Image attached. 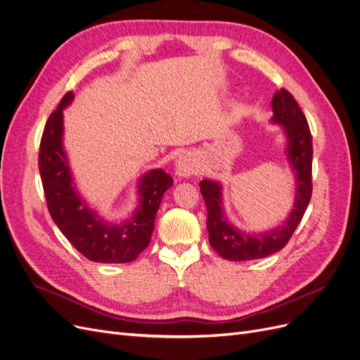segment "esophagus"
<instances>
[{
  "mask_svg": "<svg viewBox=\"0 0 360 360\" xmlns=\"http://www.w3.org/2000/svg\"><path fill=\"white\" fill-rule=\"evenodd\" d=\"M198 172V165L191 154L181 155L176 162V173L182 178L195 175Z\"/></svg>",
  "mask_w": 360,
  "mask_h": 360,
  "instance_id": "esophagus-1",
  "label": "esophagus"
}]
</instances>
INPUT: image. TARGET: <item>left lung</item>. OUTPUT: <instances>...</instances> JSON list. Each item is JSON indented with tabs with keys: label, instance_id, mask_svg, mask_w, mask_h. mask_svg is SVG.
<instances>
[{
	"label": "left lung",
	"instance_id": "1",
	"mask_svg": "<svg viewBox=\"0 0 360 360\" xmlns=\"http://www.w3.org/2000/svg\"><path fill=\"white\" fill-rule=\"evenodd\" d=\"M271 106L274 112L273 122L282 124L288 136V158L295 170L297 178L295 209H292L282 227L261 234H248L234 229L225 219L221 207V185L209 179L200 181L198 185H200V193L207 209L206 227L209 231V243L224 259H259L282 250L297 230L310 203L313 191V142L307 118L286 89L274 93Z\"/></svg>",
	"mask_w": 360,
	"mask_h": 360
}]
</instances>
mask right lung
Returning <instances> with one entry per match:
<instances>
[{"label": "right lung", "mask_w": 360, "mask_h": 360, "mask_svg": "<svg viewBox=\"0 0 360 360\" xmlns=\"http://www.w3.org/2000/svg\"><path fill=\"white\" fill-rule=\"evenodd\" d=\"M74 98L68 91L47 118L39 142L38 169L51 219L70 243L93 262L122 264L136 259L150 245L157 210L173 179L162 169L146 173L139 182L141 200L135 215L110 225L83 203L72 187L68 160L62 148V112Z\"/></svg>", "instance_id": "right-lung-1"}]
</instances>
